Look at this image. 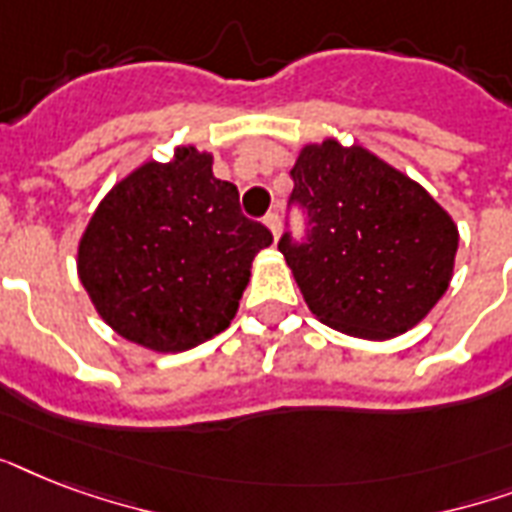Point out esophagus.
I'll return each mask as SVG.
<instances>
[{"label": "esophagus", "instance_id": "esophagus-1", "mask_svg": "<svg viewBox=\"0 0 512 512\" xmlns=\"http://www.w3.org/2000/svg\"><path fill=\"white\" fill-rule=\"evenodd\" d=\"M265 225H268V231L273 233V239H279L281 223H279V215H276V212H268V215H265Z\"/></svg>", "mask_w": 512, "mask_h": 512}]
</instances>
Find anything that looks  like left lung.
<instances>
[{
	"mask_svg": "<svg viewBox=\"0 0 512 512\" xmlns=\"http://www.w3.org/2000/svg\"><path fill=\"white\" fill-rule=\"evenodd\" d=\"M292 201L308 212V244L279 252L321 324L361 340L417 327L444 297L460 231L417 180L337 138L300 148Z\"/></svg>",
	"mask_w": 512,
	"mask_h": 512,
	"instance_id": "obj_1",
	"label": "left lung"
}]
</instances>
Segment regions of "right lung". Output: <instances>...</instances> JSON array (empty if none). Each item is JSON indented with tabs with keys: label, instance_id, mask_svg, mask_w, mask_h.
<instances>
[{
	"label": "right lung",
	"instance_id": "add662e5",
	"mask_svg": "<svg viewBox=\"0 0 512 512\" xmlns=\"http://www.w3.org/2000/svg\"><path fill=\"white\" fill-rule=\"evenodd\" d=\"M265 225L241 215L239 191L212 175V154L175 146L100 199L76 249V273L116 335L154 353H180L231 327L271 247Z\"/></svg>",
	"mask_w": 512,
	"mask_h": 512
}]
</instances>
